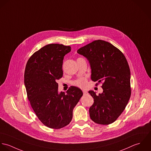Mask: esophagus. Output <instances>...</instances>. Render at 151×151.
<instances>
[{"label": "esophagus", "mask_w": 151, "mask_h": 151, "mask_svg": "<svg viewBox=\"0 0 151 151\" xmlns=\"http://www.w3.org/2000/svg\"><path fill=\"white\" fill-rule=\"evenodd\" d=\"M83 95H86V94H88V93L85 91H83Z\"/></svg>", "instance_id": "obj_1"}]
</instances>
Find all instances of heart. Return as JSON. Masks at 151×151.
I'll return each instance as SVG.
<instances>
[{"mask_svg":"<svg viewBox=\"0 0 151 151\" xmlns=\"http://www.w3.org/2000/svg\"><path fill=\"white\" fill-rule=\"evenodd\" d=\"M75 85L81 88H85L87 85V79L85 78H81L75 82Z\"/></svg>","mask_w":151,"mask_h":151,"instance_id":"heart-1","label":"heart"}]
</instances>
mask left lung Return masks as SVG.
<instances>
[{
    "label": "left lung",
    "instance_id": "left-lung-1",
    "mask_svg": "<svg viewBox=\"0 0 151 151\" xmlns=\"http://www.w3.org/2000/svg\"><path fill=\"white\" fill-rule=\"evenodd\" d=\"M77 52L90 63L91 79L102 82V93H89L94 99L89 109L91 120L108 125L116 120L124 110L131 96L129 67L117 48L103 41L96 40L79 48Z\"/></svg>",
    "mask_w": 151,
    "mask_h": 151
}]
</instances>
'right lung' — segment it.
Instances as JSON below:
<instances>
[{"label": "right lung", "instance_id": "right-lung-1", "mask_svg": "<svg viewBox=\"0 0 151 151\" xmlns=\"http://www.w3.org/2000/svg\"><path fill=\"white\" fill-rule=\"evenodd\" d=\"M70 46L51 44L34 53L27 61L24 85L31 106L41 122L50 128L60 129L68 125L73 110L83 92L71 86L65 94L58 92L57 81L62 77L64 56Z\"/></svg>", "mask_w": 151, "mask_h": 151}]
</instances>
